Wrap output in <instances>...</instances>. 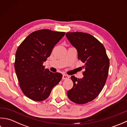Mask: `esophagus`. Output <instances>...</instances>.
Returning a JSON list of instances; mask_svg holds the SVG:
<instances>
[{"label":"esophagus","instance_id":"esophagus-1","mask_svg":"<svg viewBox=\"0 0 127 127\" xmlns=\"http://www.w3.org/2000/svg\"><path fill=\"white\" fill-rule=\"evenodd\" d=\"M69 78V76L67 74H63V79H67Z\"/></svg>","mask_w":127,"mask_h":127}]
</instances>
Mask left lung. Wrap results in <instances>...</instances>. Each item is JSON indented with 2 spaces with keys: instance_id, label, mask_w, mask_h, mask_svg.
<instances>
[{
  "instance_id": "left-lung-1",
  "label": "left lung",
  "mask_w": 127,
  "mask_h": 127,
  "mask_svg": "<svg viewBox=\"0 0 127 127\" xmlns=\"http://www.w3.org/2000/svg\"><path fill=\"white\" fill-rule=\"evenodd\" d=\"M67 39L77 49L78 59L84 64L82 78L72 76L73 88L67 91L72 102L84 104L96 98L106 81L110 61L105 48L97 39L83 32H68Z\"/></svg>"
}]
</instances>
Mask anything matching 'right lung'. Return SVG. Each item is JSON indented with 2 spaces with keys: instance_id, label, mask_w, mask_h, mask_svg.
I'll return each instance as SVG.
<instances>
[{
  "instance_id": "obj_1",
  "label": "right lung",
  "mask_w": 127,
  "mask_h": 127,
  "mask_svg": "<svg viewBox=\"0 0 127 127\" xmlns=\"http://www.w3.org/2000/svg\"><path fill=\"white\" fill-rule=\"evenodd\" d=\"M65 32L50 30L35 31L28 35L15 54V69L22 92L30 99L40 101L49 97L63 77L45 69L44 62Z\"/></svg>"
}]
</instances>
